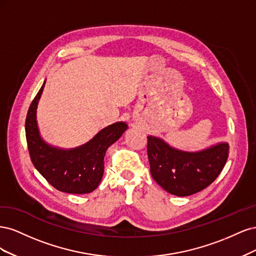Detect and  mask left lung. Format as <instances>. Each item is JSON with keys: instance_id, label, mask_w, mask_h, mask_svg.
I'll list each match as a JSON object with an SVG mask.
<instances>
[{"instance_id": "1", "label": "left lung", "mask_w": 256, "mask_h": 256, "mask_svg": "<svg viewBox=\"0 0 256 256\" xmlns=\"http://www.w3.org/2000/svg\"><path fill=\"white\" fill-rule=\"evenodd\" d=\"M230 146L220 143L198 152L172 148L161 138L147 136L150 174L166 192L188 196L216 180L228 157Z\"/></svg>"}]
</instances>
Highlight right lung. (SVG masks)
<instances>
[{
  "instance_id": "right-lung-1",
  "label": "right lung",
  "mask_w": 256,
  "mask_h": 256,
  "mask_svg": "<svg viewBox=\"0 0 256 256\" xmlns=\"http://www.w3.org/2000/svg\"><path fill=\"white\" fill-rule=\"evenodd\" d=\"M44 83L30 104L26 120L28 150L34 166L54 188L66 193L83 194L94 191L104 175V158L108 147L125 132L120 122L104 128L90 142L74 150H60L46 144L38 132L36 108Z\"/></svg>"
}]
</instances>
